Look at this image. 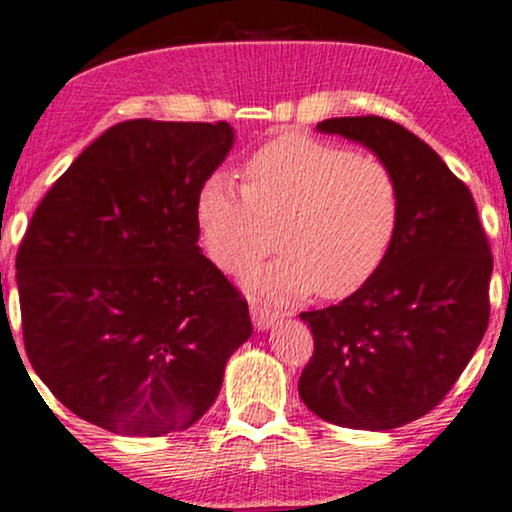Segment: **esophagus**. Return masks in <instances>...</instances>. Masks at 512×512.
I'll list each match as a JSON object with an SVG mask.
<instances>
[{"instance_id":"34e87169","label":"esophagus","mask_w":512,"mask_h":512,"mask_svg":"<svg viewBox=\"0 0 512 512\" xmlns=\"http://www.w3.org/2000/svg\"><path fill=\"white\" fill-rule=\"evenodd\" d=\"M251 320L258 329H270L272 324L280 320V313L277 310H270L268 305L263 303H251Z\"/></svg>"}]
</instances>
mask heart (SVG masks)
<instances>
[{"instance_id":"b5f03b06","label":"heart","mask_w":512,"mask_h":512,"mask_svg":"<svg viewBox=\"0 0 512 512\" xmlns=\"http://www.w3.org/2000/svg\"><path fill=\"white\" fill-rule=\"evenodd\" d=\"M244 190L214 174L195 216L211 261L242 275L277 230L282 254L247 277L270 298L317 291L345 298L386 261L402 214L400 183L383 159L305 134H282L242 167Z\"/></svg>"}]
</instances>
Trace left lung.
I'll return each instance as SVG.
<instances>
[{"label": "left lung", "instance_id": "1", "mask_svg": "<svg viewBox=\"0 0 512 512\" xmlns=\"http://www.w3.org/2000/svg\"><path fill=\"white\" fill-rule=\"evenodd\" d=\"M317 129L383 159L400 183L402 214L364 287L301 313L315 353L298 395L334 426L393 430L433 411L475 355L494 258L468 185L428 143L376 115L324 119Z\"/></svg>", "mask_w": 512, "mask_h": 512}]
</instances>
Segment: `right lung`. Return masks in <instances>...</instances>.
Returning a JSON list of instances; mask_svg holds the SVG:
<instances>
[{"label": "right lung", "instance_id": "add662e5", "mask_svg": "<svg viewBox=\"0 0 512 512\" xmlns=\"http://www.w3.org/2000/svg\"><path fill=\"white\" fill-rule=\"evenodd\" d=\"M232 138L228 122H119L32 214L16 256L25 353L98 428H190L251 336L247 298L197 247V192Z\"/></svg>", "mask_w": 512, "mask_h": 512}]
</instances>
